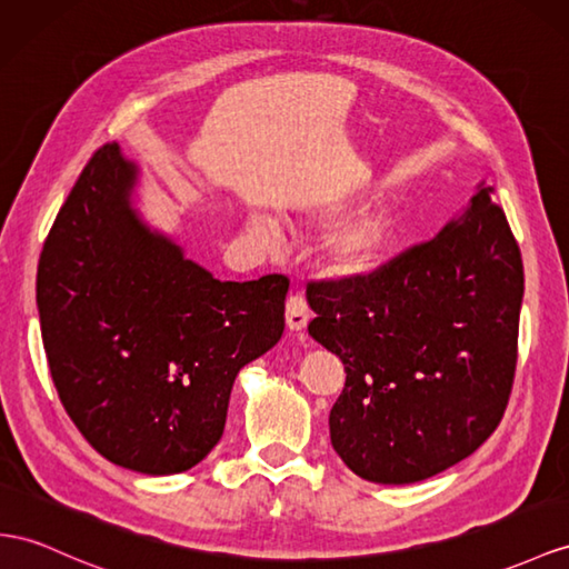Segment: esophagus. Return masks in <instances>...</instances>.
I'll list each match as a JSON object with an SVG mask.
<instances>
[{"label":"esophagus","mask_w":569,"mask_h":569,"mask_svg":"<svg viewBox=\"0 0 569 569\" xmlns=\"http://www.w3.org/2000/svg\"><path fill=\"white\" fill-rule=\"evenodd\" d=\"M308 322H310L308 300H305L300 293L290 296L286 300V325H288V329L300 331L302 327H308Z\"/></svg>","instance_id":"1"}]
</instances>
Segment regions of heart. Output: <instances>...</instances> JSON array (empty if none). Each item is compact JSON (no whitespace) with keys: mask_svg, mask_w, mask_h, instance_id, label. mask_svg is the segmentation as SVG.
Segmentation results:
<instances>
[{"mask_svg":"<svg viewBox=\"0 0 569 569\" xmlns=\"http://www.w3.org/2000/svg\"><path fill=\"white\" fill-rule=\"evenodd\" d=\"M250 228L259 240H273V226L264 216H252ZM397 232V211L389 201L377 199L348 213L325 240L329 271L339 276H360L380 264Z\"/></svg>","mask_w":569,"mask_h":569,"instance_id":"b5f03b06","label":"heart"}]
</instances>
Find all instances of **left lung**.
<instances>
[{
    "instance_id": "8db88e82",
    "label": "left lung",
    "mask_w": 569,
    "mask_h": 569,
    "mask_svg": "<svg viewBox=\"0 0 569 569\" xmlns=\"http://www.w3.org/2000/svg\"><path fill=\"white\" fill-rule=\"evenodd\" d=\"M495 189L372 273L310 281V337L346 370L331 445L372 483H416L500 426L517 370L523 264Z\"/></svg>"
}]
</instances>
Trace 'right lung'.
Returning a JSON list of instances; mask_svg holds the SVG:
<instances>
[{
  "instance_id": "add662e5",
  "label": "right lung",
  "mask_w": 569,
  "mask_h": 569,
  "mask_svg": "<svg viewBox=\"0 0 569 569\" xmlns=\"http://www.w3.org/2000/svg\"><path fill=\"white\" fill-rule=\"evenodd\" d=\"M137 168L106 143L42 244L38 312L57 395L89 445L168 476L218 445L240 368L286 327L288 279L218 281L132 209Z\"/></svg>"
}]
</instances>
